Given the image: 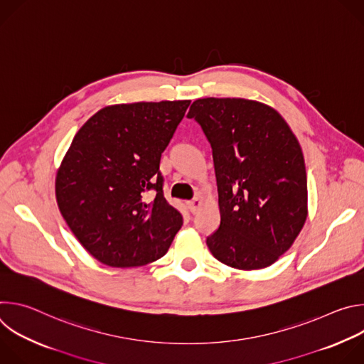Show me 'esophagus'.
<instances>
[{
	"label": "esophagus",
	"instance_id": "1",
	"mask_svg": "<svg viewBox=\"0 0 364 364\" xmlns=\"http://www.w3.org/2000/svg\"><path fill=\"white\" fill-rule=\"evenodd\" d=\"M201 204H203V201H201L200 197H196V198L187 201V205H188V209H190L191 213H197V210L200 209Z\"/></svg>",
	"mask_w": 364,
	"mask_h": 364
}]
</instances>
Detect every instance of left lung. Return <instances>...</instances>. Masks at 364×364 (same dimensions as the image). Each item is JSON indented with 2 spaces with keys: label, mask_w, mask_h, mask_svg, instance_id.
<instances>
[{
  "label": "left lung",
  "mask_w": 364,
  "mask_h": 364,
  "mask_svg": "<svg viewBox=\"0 0 364 364\" xmlns=\"http://www.w3.org/2000/svg\"><path fill=\"white\" fill-rule=\"evenodd\" d=\"M213 151L220 226L207 237L212 255L242 271L284 255L306 219V173L296 136L265 103L242 97L193 102Z\"/></svg>",
  "instance_id": "obj_1"
}]
</instances>
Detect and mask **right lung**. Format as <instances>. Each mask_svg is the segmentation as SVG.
I'll return each instance as SVG.
<instances>
[{
  "label": "right lung",
  "mask_w": 364,
  "mask_h": 364,
  "mask_svg": "<svg viewBox=\"0 0 364 364\" xmlns=\"http://www.w3.org/2000/svg\"><path fill=\"white\" fill-rule=\"evenodd\" d=\"M188 105L105 107L75 135L58 170L56 200L76 239L99 262L134 268L167 253L183 216L164 197L160 160Z\"/></svg>",
  "instance_id": "right-lung-1"
}]
</instances>
